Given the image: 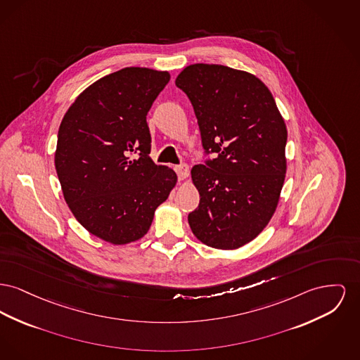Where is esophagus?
<instances>
[{"label":"esophagus","instance_id":"1","mask_svg":"<svg viewBox=\"0 0 360 360\" xmlns=\"http://www.w3.org/2000/svg\"><path fill=\"white\" fill-rule=\"evenodd\" d=\"M174 169H175V172H176L179 181H184V179L188 178V175H189V167H188L185 163H182V165H179V166H175Z\"/></svg>","mask_w":360,"mask_h":360}]
</instances>
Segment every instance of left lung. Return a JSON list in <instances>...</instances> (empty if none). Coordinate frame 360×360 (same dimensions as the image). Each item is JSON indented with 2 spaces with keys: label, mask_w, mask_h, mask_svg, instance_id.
Wrapping results in <instances>:
<instances>
[{
  "label": "left lung",
  "mask_w": 360,
  "mask_h": 360,
  "mask_svg": "<svg viewBox=\"0 0 360 360\" xmlns=\"http://www.w3.org/2000/svg\"><path fill=\"white\" fill-rule=\"evenodd\" d=\"M175 85L194 108L205 153H214L191 169L200 193L191 231L214 249H238L275 213L287 169L284 120L268 86L243 70L189 65Z\"/></svg>",
  "instance_id": "obj_1"
}]
</instances>
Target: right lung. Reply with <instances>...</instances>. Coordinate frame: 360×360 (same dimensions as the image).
Segmentation results:
<instances>
[{
    "label": "right lung",
    "mask_w": 360,
    "mask_h": 360,
    "mask_svg": "<svg viewBox=\"0 0 360 360\" xmlns=\"http://www.w3.org/2000/svg\"><path fill=\"white\" fill-rule=\"evenodd\" d=\"M169 72L124 68L84 89L58 130L56 169L65 201L89 233L112 245L148 233L176 174L149 158L147 114Z\"/></svg>",
    "instance_id": "1"
}]
</instances>
